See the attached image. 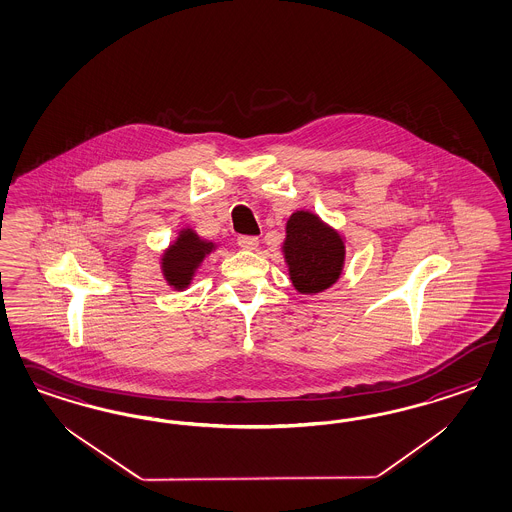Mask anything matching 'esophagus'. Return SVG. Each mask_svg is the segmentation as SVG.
Segmentation results:
<instances>
[{"label":"esophagus","mask_w":512,"mask_h":512,"mask_svg":"<svg viewBox=\"0 0 512 512\" xmlns=\"http://www.w3.org/2000/svg\"><path fill=\"white\" fill-rule=\"evenodd\" d=\"M238 246L248 249V251H253V249L259 248V238L257 236H240L238 238Z\"/></svg>","instance_id":"1"}]
</instances>
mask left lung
Here are the masks:
<instances>
[{
	"mask_svg": "<svg viewBox=\"0 0 512 512\" xmlns=\"http://www.w3.org/2000/svg\"><path fill=\"white\" fill-rule=\"evenodd\" d=\"M281 253L300 295L330 289L343 274L345 236L311 210H296L285 225Z\"/></svg>",
	"mask_w": 512,
	"mask_h": 512,
	"instance_id": "1",
	"label": "left lung"
}]
</instances>
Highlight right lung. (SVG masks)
Masks as SVG:
<instances>
[{"mask_svg":"<svg viewBox=\"0 0 512 512\" xmlns=\"http://www.w3.org/2000/svg\"><path fill=\"white\" fill-rule=\"evenodd\" d=\"M217 249L216 242L199 236L193 227H182L176 240L161 253V274L174 291H186L204 259Z\"/></svg>","mask_w":512,"mask_h":512,"instance_id":"1","label":"right lung"}]
</instances>
